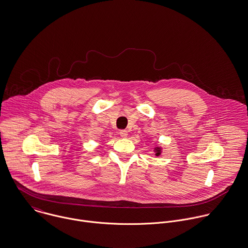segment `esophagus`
I'll list each match as a JSON object with an SVG mask.
<instances>
[{
  "instance_id": "34e87169",
  "label": "esophagus",
  "mask_w": 248,
  "mask_h": 248,
  "mask_svg": "<svg viewBox=\"0 0 248 248\" xmlns=\"http://www.w3.org/2000/svg\"><path fill=\"white\" fill-rule=\"evenodd\" d=\"M127 135H128V133H127L126 130H121V131H120V136H121V137L126 138L127 137Z\"/></svg>"
}]
</instances>
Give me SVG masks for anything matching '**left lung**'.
Instances as JSON below:
<instances>
[{
	"instance_id": "1",
	"label": "left lung",
	"mask_w": 248,
	"mask_h": 248,
	"mask_svg": "<svg viewBox=\"0 0 248 248\" xmlns=\"http://www.w3.org/2000/svg\"><path fill=\"white\" fill-rule=\"evenodd\" d=\"M155 152H156V156H160L161 155V150H162V148L161 147H155Z\"/></svg>"
}]
</instances>
